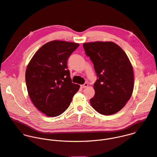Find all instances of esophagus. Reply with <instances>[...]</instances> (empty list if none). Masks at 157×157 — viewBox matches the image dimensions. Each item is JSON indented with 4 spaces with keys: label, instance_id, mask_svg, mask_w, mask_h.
<instances>
[{
    "label": "esophagus",
    "instance_id": "obj_1",
    "mask_svg": "<svg viewBox=\"0 0 157 157\" xmlns=\"http://www.w3.org/2000/svg\"><path fill=\"white\" fill-rule=\"evenodd\" d=\"M87 86H88V83L87 82H85L84 84L81 85V88H85V87H87Z\"/></svg>",
    "mask_w": 157,
    "mask_h": 157
}]
</instances>
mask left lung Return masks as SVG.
Wrapping results in <instances>:
<instances>
[{"label": "left lung", "instance_id": "left-lung-1", "mask_svg": "<svg viewBox=\"0 0 157 157\" xmlns=\"http://www.w3.org/2000/svg\"><path fill=\"white\" fill-rule=\"evenodd\" d=\"M87 56L94 64L98 79L94 84L92 107L101 114L109 116L121 110L133 90V71L124 51L114 42L84 43Z\"/></svg>", "mask_w": 157, "mask_h": 157}]
</instances>
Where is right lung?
Here are the masks:
<instances>
[{"label": "right lung", "instance_id": "add662e5", "mask_svg": "<svg viewBox=\"0 0 157 157\" xmlns=\"http://www.w3.org/2000/svg\"><path fill=\"white\" fill-rule=\"evenodd\" d=\"M79 44L60 40L49 41L40 48L27 65L25 81L34 105L49 117L68 109L80 86L73 83L67 60Z\"/></svg>", "mask_w": 157, "mask_h": 157}]
</instances>
